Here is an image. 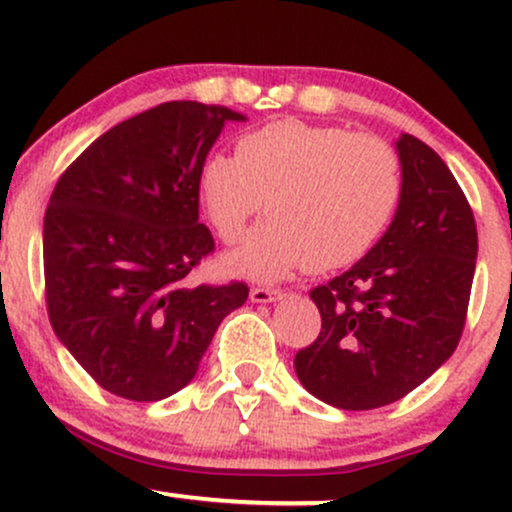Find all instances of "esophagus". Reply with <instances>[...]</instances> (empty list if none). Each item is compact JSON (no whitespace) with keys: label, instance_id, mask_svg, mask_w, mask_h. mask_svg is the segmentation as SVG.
Returning <instances> with one entry per match:
<instances>
[{"label":"esophagus","instance_id":"1","mask_svg":"<svg viewBox=\"0 0 512 512\" xmlns=\"http://www.w3.org/2000/svg\"><path fill=\"white\" fill-rule=\"evenodd\" d=\"M283 297L280 290H271V287H251L249 292V300L256 304H268V302H278Z\"/></svg>","mask_w":512,"mask_h":512}]
</instances>
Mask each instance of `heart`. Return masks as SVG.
<instances>
[{
	"label": "heart",
	"instance_id": "obj_1",
	"mask_svg": "<svg viewBox=\"0 0 512 512\" xmlns=\"http://www.w3.org/2000/svg\"><path fill=\"white\" fill-rule=\"evenodd\" d=\"M200 203L222 241H237L263 208L271 217L229 254L232 273L280 280L312 261L341 268L375 246L401 193L396 154L382 140L295 120L244 135L234 157L212 154Z\"/></svg>",
	"mask_w": 512,
	"mask_h": 512
}]
</instances>
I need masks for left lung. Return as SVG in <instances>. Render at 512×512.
Returning <instances> with one entry per match:
<instances>
[{
    "mask_svg": "<svg viewBox=\"0 0 512 512\" xmlns=\"http://www.w3.org/2000/svg\"><path fill=\"white\" fill-rule=\"evenodd\" d=\"M401 193L392 225L346 273L309 292L321 333L295 355L302 387L367 411L399 401L455 353L476 268V225L455 176L413 135L394 142Z\"/></svg>",
    "mask_w": 512,
    "mask_h": 512,
    "instance_id": "1",
    "label": "left lung"
}]
</instances>
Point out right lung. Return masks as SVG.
I'll list each match as a JSON object with an SVG mask.
<instances>
[{
    "label": "right lung",
    "mask_w": 512,
    "mask_h": 512,
    "mask_svg": "<svg viewBox=\"0 0 512 512\" xmlns=\"http://www.w3.org/2000/svg\"><path fill=\"white\" fill-rule=\"evenodd\" d=\"M225 106L169 101L103 132L60 176L43 222L50 324L106 392L159 401L198 372L244 283L191 285L215 249L198 222V176Z\"/></svg>",
    "instance_id": "add662e5"
}]
</instances>
